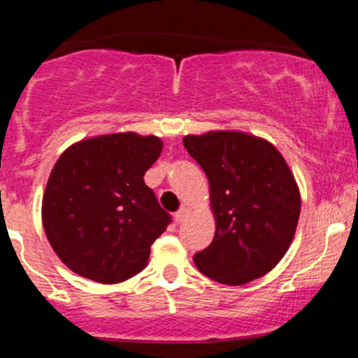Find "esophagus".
I'll return each mask as SVG.
<instances>
[{
    "label": "esophagus",
    "instance_id": "34e87169",
    "mask_svg": "<svg viewBox=\"0 0 358 358\" xmlns=\"http://www.w3.org/2000/svg\"><path fill=\"white\" fill-rule=\"evenodd\" d=\"M187 215H189V208L180 207L179 210L174 214V217H176V221H178V222H182V221H186Z\"/></svg>",
    "mask_w": 358,
    "mask_h": 358
}]
</instances>
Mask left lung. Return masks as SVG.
<instances>
[{
	"mask_svg": "<svg viewBox=\"0 0 358 358\" xmlns=\"http://www.w3.org/2000/svg\"><path fill=\"white\" fill-rule=\"evenodd\" d=\"M184 148L210 186L215 235L193 261L205 277L243 285L273 270L294 238L298 184L277 148L243 132L186 136Z\"/></svg>",
	"mask_w": 358,
	"mask_h": 358,
	"instance_id": "obj_1",
	"label": "left lung"
}]
</instances>
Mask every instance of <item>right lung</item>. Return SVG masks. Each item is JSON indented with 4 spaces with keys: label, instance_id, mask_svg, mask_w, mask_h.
<instances>
[{
    "label": "right lung",
    "instance_id": "right-lung-1",
    "mask_svg": "<svg viewBox=\"0 0 358 358\" xmlns=\"http://www.w3.org/2000/svg\"><path fill=\"white\" fill-rule=\"evenodd\" d=\"M162 141L109 134L67 148L43 194V228L52 249L74 273L118 284L139 273L172 217L144 182Z\"/></svg>",
    "mask_w": 358,
    "mask_h": 358
}]
</instances>
